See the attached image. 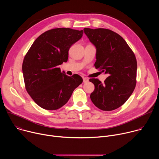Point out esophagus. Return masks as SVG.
<instances>
[{"mask_svg":"<svg viewBox=\"0 0 159 159\" xmlns=\"http://www.w3.org/2000/svg\"><path fill=\"white\" fill-rule=\"evenodd\" d=\"M88 81H89V80H88L87 78H86V77H83V82H84V83H86V82H87Z\"/></svg>","mask_w":159,"mask_h":159,"instance_id":"1","label":"esophagus"}]
</instances>
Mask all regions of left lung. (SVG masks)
Returning a JSON list of instances; mask_svg holds the SVG:
<instances>
[{"label":"left lung","mask_w":159,"mask_h":159,"mask_svg":"<svg viewBox=\"0 0 159 159\" xmlns=\"http://www.w3.org/2000/svg\"><path fill=\"white\" fill-rule=\"evenodd\" d=\"M84 33L96 48V69L109 76L102 84L90 79L95 89L90 98L102 111L115 110L130 97L137 83V63L134 53L118 34L104 28H84Z\"/></svg>","instance_id":"left-lung-1"}]
</instances>
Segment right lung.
Wrapping results in <instances>:
<instances>
[{"instance_id":"obj_1","label":"right lung","mask_w":159,"mask_h":159,"mask_svg":"<svg viewBox=\"0 0 159 159\" xmlns=\"http://www.w3.org/2000/svg\"><path fill=\"white\" fill-rule=\"evenodd\" d=\"M82 34L83 30L70 28L48 30L36 38L25 57L22 69L26 89L41 107H61L82 83L80 75L68 76L58 67L67 61L70 48Z\"/></svg>"}]
</instances>
